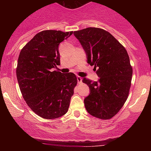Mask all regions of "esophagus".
<instances>
[{"label": "esophagus", "instance_id": "1", "mask_svg": "<svg viewBox=\"0 0 151 151\" xmlns=\"http://www.w3.org/2000/svg\"><path fill=\"white\" fill-rule=\"evenodd\" d=\"M77 81H78V83H79V84H80V83L81 82V80H82V79H81V77H79V76H77Z\"/></svg>", "mask_w": 151, "mask_h": 151}]
</instances>
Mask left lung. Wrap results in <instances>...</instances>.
I'll return each instance as SVG.
<instances>
[{
	"instance_id": "obj_1",
	"label": "left lung",
	"mask_w": 151,
	"mask_h": 151,
	"mask_svg": "<svg viewBox=\"0 0 151 151\" xmlns=\"http://www.w3.org/2000/svg\"><path fill=\"white\" fill-rule=\"evenodd\" d=\"M86 52L87 63L94 66L97 81L84 77L90 93L84 99L88 113L99 119H111L129 96L133 70L127 51L109 32L97 27L74 31Z\"/></svg>"
}]
</instances>
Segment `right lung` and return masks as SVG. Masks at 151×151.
<instances>
[{
    "label": "right lung",
    "mask_w": 151,
    "mask_h": 151,
    "mask_svg": "<svg viewBox=\"0 0 151 151\" xmlns=\"http://www.w3.org/2000/svg\"><path fill=\"white\" fill-rule=\"evenodd\" d=\"M73 32L44 30L20 51L17 79L24 99L36 114L46 119L67 113L77 85L76 75L52 71L60 65L59 45Z\"/></svg>",
    "instance_id": "obj_1"
}]
</instances>
